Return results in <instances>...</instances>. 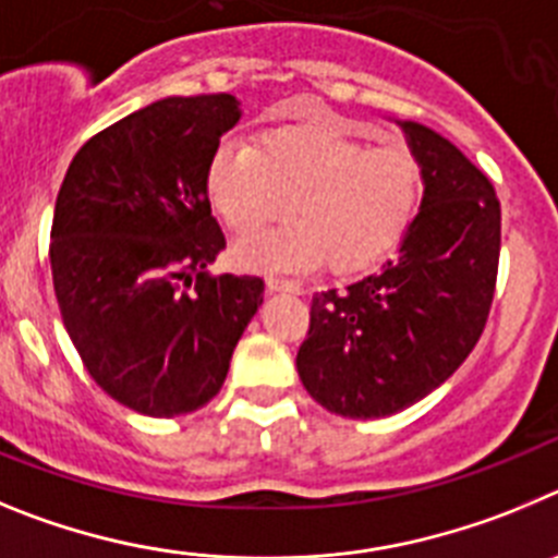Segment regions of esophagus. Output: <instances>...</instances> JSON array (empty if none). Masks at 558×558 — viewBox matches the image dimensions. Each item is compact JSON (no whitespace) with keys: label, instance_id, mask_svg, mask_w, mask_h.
I'll use <instances>...</instances> for the list:
<instances>
[{"label":"esophagus","instance_id":"esophagus-1","mask_svg":"<svg viewBox=\"0 0 558 558\" xmlns=\"http://www.w3.org/2000/svg\"><path fill=\"white\" fill-rule=\"evenodd\" d=\"M267 289L269 291H289V294H300V286L291 283V280H283V278H267Z\"/></svg>","mask_w":558,"mask_h":558}]
</instances>
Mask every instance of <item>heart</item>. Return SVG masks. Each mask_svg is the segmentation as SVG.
Returning <instances> with one entry per match:
<instances>
[{"mask_svg": "<svg viewBox=\"0 0 558 558\" xmlns=\"http://www.w3.org/2000/svg\"><path fill=\"white\" fill-rule=\"evenodd\" d=\"M210 208L244 235L278 217L289 225L233 247L244 269L336 275L373 269L403 242L423 197V169L405 147H375L325 124H291L258 147L225 138L205 169Z\"/></svg>", "mask_w": 558, "mask_h": 558, "instance_id": "1", "label": "heart"}]
</instances>
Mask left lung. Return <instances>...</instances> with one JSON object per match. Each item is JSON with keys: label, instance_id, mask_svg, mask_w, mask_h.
<instances>
[{"label": "left lung", "instance_id": "8db88e82", "mask_svg": "<svg viewBox=\"0 0 558 558\" xmlns=\"http://www.w3.org/2000/svg\"><path fill=\"white\" fill-rule=\"evenodd\" d=\"M395 122L423 169L420 214L378 272L314 294L298 350L305 391L350 420L398 414L439 389L484 333L498 278L489 178L425 124Z\"/></svg>", "mask_w": 558, "mask_h": 558}]
</instances>
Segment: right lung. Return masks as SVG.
<instances>
[{
	"mask_svg": "<svg viewBox=\"0 0 558 558\" xmlns=\"http://www.w3.org/2000/svg\"><path fill=\"white\" fill-rule=\"evenodd\" d=\"M242 119L233 94L167 97L85 142L52 219L54 298L92 378L128 409L180 416L222 389L264 280L210 275L225 235L205 169Z\"/></svg>",
	"mask_w": 558,
	"mask_h": 558,
	"instance_id": "obj_1",
	"label": "right lung"
}]
</instances>
